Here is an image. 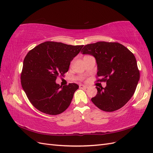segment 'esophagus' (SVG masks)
<instances>
[{
  "label": "esophagus",
  "instance_id": "obj_1",
  "mask_svg": "<svg viewBox=\"0 0 153 153\" xmlns=\"http://www.w3.org/2000/svg\"><path fill=\"white\" fill-rule=\"evenodd\" d=\"M79 88L80 89H87L88 88V87L87 86H86V85H82V84H80V85H79Z\"/></svg>",
  "mask_w": 153,
  "mask_h": 153
}]
</instances>
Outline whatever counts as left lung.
<instances>
[{
  "label": "left lung",
  "instance_id": "8db88e82",
  "mask_svg": "<svg viewBox=\"0 0 153 153\" xmlns=\"http://www.w3.org/2000/svg\"><path fill=\"white\" fill-rule=\"evenodd\" d=\"M82 54L94 56L98 65V80L106 82L105 88L96 87L98 92L92 102L100 110L114 112L126 104L135 92L140 72L135 55L119 43L100 41L84 46Z\"/></svg>",
  "mask_w": 153,
  "mask_h": 153
}]
</instances>
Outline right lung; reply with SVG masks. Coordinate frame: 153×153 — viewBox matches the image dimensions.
<instances>
[{
    "label": "right lung",
    "instance_id": "right-lung-1",
    "mask_svg": "<svg viewBox=\"0 0 153 153\" xmlns=\"http://www.w3.org/2000/svg\"><path fill=\"white\" fill-rule=\"evenodd\" d=\"M84 45H69L47 41L28 52L23 64L21 84L30 102L45 114L58 115L70 105L76 84L60 85L55 80L68 72L73 58Z\"/></svg>",
    "mask_w": 153,
    "mask_h": 153
}]
</instances>
